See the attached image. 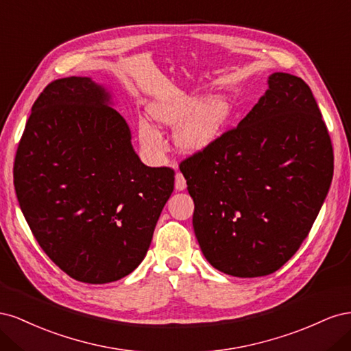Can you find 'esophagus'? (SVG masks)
<instances>
[{"instance_id": "34e87169", "label": "esophagus", "mask_w": 351, "mask_h": 351, "mask_svg": "<svg viewBox=\"0 0 351 351\" xmlns=\"http://www.w3.org/2000/svg\"><path fill=\"white\" fill-rule=\"evenodd\" d=\"M187 187L186 184V178L182 173H177L176 174V189L178 190V192H182V190H184Z\"/></svg>"}]
</instances>
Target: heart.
I'll return each instance as SVG.
<instances>
[{"label":"heart","instance_id":"heart-1","mask_svg":"<svg viewBox=\"0 0 351 351\" xmlns=\"http://www.w3.org/2000/svg\"><path fill=\"white\" fill-rule=\"evenodd\" d=\"M149 114L162 125L176 129V145L186 154H197L217 142L231 114V105L224 97L202 99L197 95H178L149 105ZM141 145L152 156L165 152L162 136L145 120L137 125Z\"/></svg>","mask_w":351,"mask_h":351}]
</instances>
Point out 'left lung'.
Segmentation results:
<instances>
[{
    "mask_svg": "<svg viewBox=\"0 0 351 351\" xmlns=\"http://www.w3.org/2000/svg\"><path fill=\"white\" fill-rule=\"evenodd\" d=\"M180 171L206 261L253 278L280 269L309 234L332 182L334 152L311 88L274 73L239 125Z\"/></svg>",
    "mask_w": 351,
    "mask_h": 351,
    "instance_id": "left-lung-1",
    "label": "left lung"
}]
</instances>
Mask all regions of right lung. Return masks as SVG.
I'll return each instance as SVG.
<instances>
[{
	"instance_id": "obj_1",
	"label": "right lung",
	"mask_w": 351,
	"mask_h": 351,
	"mask_svg": "<svg viewBox=\"0 0 351 351\" xmlns=\"http://www.w3.org/2000/svg\"><path fill=\"white\" fill-rule=\"evenodd\" d=\"M111 95L90 77L49 83L14 159L20 209L49 259L88 284L139 267L174 190V169L146 167Z\"/></svg>"
}]
</instances>
